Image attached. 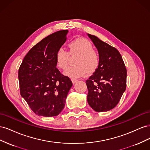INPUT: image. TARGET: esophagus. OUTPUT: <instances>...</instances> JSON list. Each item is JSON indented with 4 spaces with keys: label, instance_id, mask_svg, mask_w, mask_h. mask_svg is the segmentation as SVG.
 I'll return each mask as SVG.
<instances>
[{
    "label": "esophagus",
    "instance_id": "esophagus-1",
    "mask_svg": "<svg viewBox=\"0 0 150 150\" xmlns=\"http://www.w3.org/2000/svg\"><path fill=\"white\" fill-rule=\"evenodd\" d=\"M71 81H72V82L73 84H75L77 82V81H78V80H77L76 79H74V78H72Z\"/></svg>",
    "mask_w": 150,
    "mask_h": 150
}]
</instances>
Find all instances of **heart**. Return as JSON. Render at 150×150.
<instances>
[{
    "label": "heart",
    "instance_id": "obj_1",
    "mask_svg": "<svg viewBox=\"0 0 150 150\" xmlns=\"http://www.w3.org/2000/svg\"><path fill=\"white\" fill-rule=\"evenodd\" d=\"M69 53L66 50L60 48L57 50L55 59L57 67L64 69L68 64L69 56H78L75 59L74 66L67 67L64 74L71 78H79L84 76L86 72L93 73L97 69L99 64V57L93 46L88 40L78 38L69 44Z\"/></svg>",
    "mask_w": 150,
    "mask_h": 150
}]
</instances>
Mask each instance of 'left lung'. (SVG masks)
<instances>
[{
  "label": "left lung",
  "mask_w": 150,
  "mask_h": 150,
  "mask_svg": "<svg viewBox=\"0 0 150 150\" xmlns=\"http://www.w3.org/2000/svg\"><path fill=\"white\" fill-rule=\"evenodd\" d=\"M97 48L99 64L86 81L88 89L87 100L95 111H110L118 104L126 87L127 72L119 51L96 36L88 34Z\"/></svg>",
  "instance_id": "obj_1"
}]
</instances>
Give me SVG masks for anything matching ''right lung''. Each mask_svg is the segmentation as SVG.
Masks as SVG:
<instances>
[{"instance_id": "add662e5", "label": "right lung", "mask_w": 150, "mask_h": 150, "mask_svg": "<svg viewBox=\"0 0 150 150\" xmlns=\"http://www.w3.org/2000/svg\"><path fill=\"white\" fill-rule=\"evenodd\" d=\"M67 30L47 36L32 48L18 72L20 93L35 115L57 116L64 108L72 86L69 77L56 68V54L66 40Z\"/></svg>"}]
</instances>
